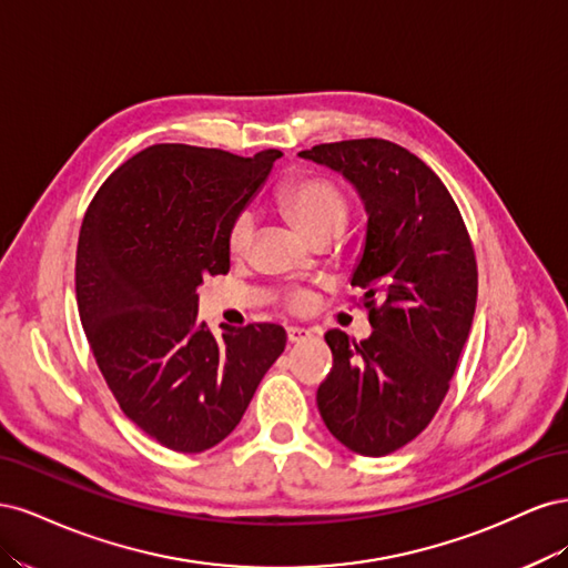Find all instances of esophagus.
<instances>
[{"instance_id": "esophagus-1", "label": "esophagus", "mask_w": 568, "mask_h": 568, "mask_svg": "<svg viewBox=\"0 0 568 568\" xmlns=\"http://www.w3.org/2000/svg\"><path fill=\"white\" fill-rule=\"evenodd\" d=\"M311 336H313V332L311 329H303V326H288V329H286L288 343H301V341L311 338Z\"/></svg>"}]
</instances>
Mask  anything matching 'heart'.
Wrapping results in <instances>:
<instances>
[{
	"label": "heart",
	"mask_w": 568,
	"mask_h": 568,
	"mask_svg": "<svg viewBox=\"0 0 568 568\" xmlns=\"http://www.w3.org/2000/svg\"><path fill=\"white\" fill-rule=\"evenodd\" d=\"M277 203L282 211L296 222V225L313 236L315 242L322 236H338L348 225L351 201L346 192L326 175L301 173L286 180L277 189ZM255 234V220L251 211L236 213L227 230V251L232 257H242L248 253ZM305 296L294 294L288 298L291 311H303Z\"/></svg>",
	"instance_id": "obj_1"
}]
</instances>
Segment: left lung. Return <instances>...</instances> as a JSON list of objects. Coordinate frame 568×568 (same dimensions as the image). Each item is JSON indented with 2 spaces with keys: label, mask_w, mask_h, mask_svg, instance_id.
Instances as JSON below:
<instances>
[{
  "label": "left lung",
  "mask_w": 568,
  "mask_h": 568,
  "mask_svg": "<svg viewBox=\"0 0 568 568\" xmlns=\"http://www.w3.org/2000/svg\"><path fill=\"white\" fill-rule=\"evenodd\" d=\"M351 180L367 209L353 286L372 336L324 334L334 365L317 388L332 436L365 457L395 453L432 424L467 343L478 294L471 236L440 178L388 140L301 151Z\"/></svg>",
  "instance_id": "left-lung-1"
}]
</instances>
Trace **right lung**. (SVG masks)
I'll use <instances>...</instances> for the list:
<instances>
[{
    "mask_svg": "<svg viewBox=\"0 0 568 568\" xmlns=\"http://www.w3.org/2000/svg\"><path fill=\"white\" fill-rule=\"evenodd\" d=\"M280 156L153 144L113 170L84 213L75 255L84 336L120 409L170 450L225 440L284 353L280 324L215 336L196 320V288L230 272L227 230Z\"/></svg>",
    "mask_w": 568,
    "mask_h": 568,
    "instance_id": "right-lung-1",
    "label": "right lung"
}]
</instances>
